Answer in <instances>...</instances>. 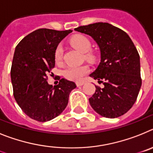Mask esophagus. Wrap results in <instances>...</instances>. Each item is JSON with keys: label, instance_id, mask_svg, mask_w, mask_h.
I'll use <instances>...</instances> for the list:
<instances>
[{"label": "esophagus", "instance_id": "34e87169", "mask_svg": "<svg viewBox=\"0 0 153 153\" xmlns=\"http://www.w3.org/2000/svg\"><path fill=\"white\" fill-rule=\"evenodd\" d=\"M84 85V82H76V85L78 86V87H79V86H82Z\"/></svg>", "mask_w": 153, "mask_h": 153}]
</instances>
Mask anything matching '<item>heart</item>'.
<instances>
[{
    "label": "heart",
    "mask_w": 153,
    "mask_h": 153,
    "mask_svg": "<svg viewBox=\"0 0 153 153\" xmlns=\"http://www.w3.org/2000/svg\"><path fill=\"white\" fill-rule=\"evenodd\" d=\"M71 44L73 47H75L82 53L88 52L91 48V44L89 40L83 35H76L71 38ZM62 54H63V49L62 45H59L56 48L54 52V58L56 62H60L62 60ZM88 57H90V55H88ZM88 71H89L88 67L86 65L70 66L64 70L63 75L65 78L68 80L79 82L88 72Z\"/></svg>",
    "instance_id": "heart-1"
}]
</instances>
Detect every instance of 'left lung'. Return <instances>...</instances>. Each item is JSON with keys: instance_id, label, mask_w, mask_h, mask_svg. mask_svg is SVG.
I'll return each instance as SVG.
<instances>
[{"instance_id": "obj_1", "label": "left lung", "mask_w": 153, "mask_h": 153, "mask_svg": "<svg viewBox=\"0 0 153 153\" xmlns=\"http://www.w3.org/2000/svg\"><path fill=\"white\" fill-rule=\"evenodd\" d=\"M75 30L91 36L100 50V63L89 76L104 88L95 86L88 99L91 108L109 119L124 115L135 102L142 85L140 58L133 42L124 30L108 23L91 24Z\"/></svg>"}]
</instances>
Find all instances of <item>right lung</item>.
<instances>
[{"mask_svg": "<svg viewBox=\"0 0 153 153\" xmlns=\"http://www.w3.org/2000/svg\"><path fill=\"white\" fill-rule=\"evenodd\" d=\"M72 32L41 28L25 36L16 46L10 69L14 96L27 116L48 122L65 110L75 82L65 78L53 87L47 74L54 67V52L58 44Z\"/></svg>", "mask_w": 153, "mask_h": 153, "instance_id": "obj_1", "label": "right lung"}]
</instances>
